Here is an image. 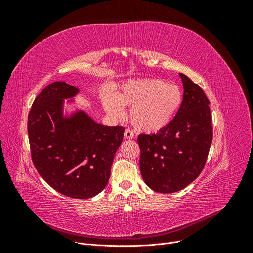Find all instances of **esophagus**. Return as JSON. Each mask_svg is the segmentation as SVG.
<instances>
[{
	"label": "esophagus",
	"instance_id": "obj_1",
	"mask_svg": "<svg viewBox=\"0 0 253 253\" xmlns=\"http://www.w3.org/2000/svg\"><path fill=\"white\" fill-rule=\"evenodd\" d=\"M133 137H134V133L132 132V129L126 128V131H125V138H126V139H132Z\"/></svg>",
	"mask_w": 253,
	"mask_h": 253
}]
</instances>
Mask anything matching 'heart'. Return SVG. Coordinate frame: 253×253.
Here are the masks:
<instances>
[{
  "label": "heart",
  "mask_w": 253,
  "mask_h": 253,
  "mask_svg": "<svg viewBox=\"0 0 253 253\" xmlns=\"http://www.w3.org/2000/svg\"><path fill=\"white\" fill-rule=\"evenodd\" d=\"M182 91L176 84L160 79L131 80L122 84L115 97L102 99L105 111L121 117L128 106L129 120L140 132L155 133L165 128L177 115L182 104Z\"/></svg>",
  "instance_id": "b5f03b06"
}]
</instances>
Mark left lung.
I'll list each match as a JSON object with an SVG mask.
<instances>
[{
    "instance_id": "8db88e82",
    "label": "left lung",
    "mask_w": 253,
    "mask_h": 253,
    "mask_svg": "<svg viewBox=\"0 0 253 253\" xmlns=\"http://www.w3.org/2000/svg\"><path fill=\"white\" fill-rule=\"evenodd\" d=\"M181 108L157 134H140V172L147 186L159 193L186 188L203 171L212 143V118L204 90L186 75Z\"/></svg>"
}]
</instances>
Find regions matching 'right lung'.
I'll return each instance as SVG.
<instances>
[{
	"label": "right lung",
	"instance_id": "right-lung-1",
	"mask_svg": "<svg viewBox=\"0 0 253 253\" xmlns=\"http://www.w3.org/2000/svg\"><path fill=\"white\" fill-rule=\"evenodd\" d=\"M78 93L64 81L49 84L35 99L27 129L33 163L42 178L61 194L86 200L108 185L125 127L97 124L83 111L63 117L64 99Z\"/></svg>",
	"mask_w": 253,
	"mask_h": 253
}]
</instances>
